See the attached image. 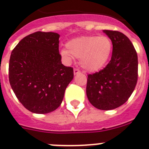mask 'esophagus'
Here are the masks:
<instances>
[{
    "instance_id": "34e87169",
    "label": "esophagus",
    "mask_w": 149,
    "mask_h": 149,
    "mask_svg": "<svg viewBox=\"0 0 149 149\" xmlns=\"http://www.w3.org/2000/svg\"><path fill=\"white\" fill-rule=\"evenodd\" d=\"M80 70H78V69H77V68H74V74H79L80 73Z\"/></svg>"
}]
</instances>
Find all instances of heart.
<instances>
[{
  "mask_svg": "<svg viewBox=\"0 0 149 149\" xmlns=\"http://www.w3.org/2000/svg\"><path fill=\"white\" fill-rule=\"evenodd\" d=\"M66 48L60 50L64 61L70 64L74 56L79 58L81 66L89 72H97L108 61L113 49L112 41L107 36H89L71 39Z\"/></svg>",
  "mask_w": 149,
  "mask_h": 149,
  "instance_id": "obj_1",
  "label": "heart"
}]
</instances>
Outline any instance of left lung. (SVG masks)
Instances as JSON below:
<instances>
[{"instance_id":"8db88e82","label":"left lung","mask_w":149,"mask_h":149,"mask_svg":"<svg viewBox=\"0 0 149 149\" xmlns=\"http://www.w3.org/2000/svg\"><path fill=\"white\" fill-rule=\"evenodd\" d=\"M113 43L111 60L102 70L88 74L86 95L95 107L110 110L128 100L136 85L138 58L136 51L125 34L104 30Z\"/></svg>"}]
</instances>
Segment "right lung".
Returning a JSON list of instances; mask_svg holds the SVG:
<instances>
[{
	"mask_svg": "<svg viewBox=\"0 0 149 149\" xmlns=\"http://www.w3.org/2000/svg\"><path fill=\"white\" fill-rule=\"evenodd\" d=\"M59 38L56 33L38 31L22 39L12 51L10 86L18 101L34 113L58 108L74 77L73 68L62 64Z\"/></svg>",
	"mask_w": 149,
	"mask_h": 149,
	"instance_id": "add662e5",
	"label": "right lung"
}]
</instances>
